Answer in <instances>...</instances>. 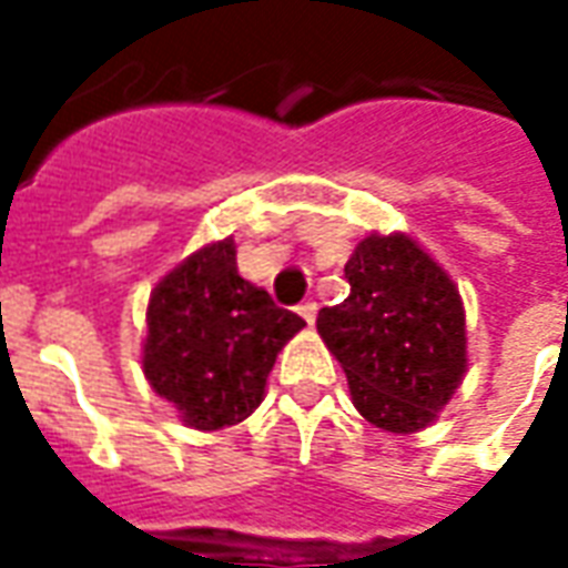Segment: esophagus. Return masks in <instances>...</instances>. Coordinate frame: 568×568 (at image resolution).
I'll return each instance as SVG.
<instances>
[{"label": "esophagus", "mask_w": 568, "mask_h": 568, "mask_svg": "<svg viewBox=\"0 0 568 568\" xmlns=\"http://www.w3.org/2000/svg\"><path fill=\"white\" fill-rule=\"evenodd\" d=\"M297 313H301V316H304V320L313 325V322H316V313H320V307H316V301H304V304L297 307Z\"/></svg>", "instance_id": "34e87169"}]
</instances>
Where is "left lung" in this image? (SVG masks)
<instances>
[{
    "mask_svg": "<svg viewBox=\"0 0 568 568\" xmlns=\"http://www.w3.org/2000/svg\"><path fill=\"white\" fill-rule=\"evenodd\" d=\"M349 297L316 316L358 414L386 432L426 428L465 374V313L447 273L410 236H368L344 267Z\"/></svg>",
    "mask_w": 568,
    "mask_h": 568,
    "instance_id": "1",
    "label": "left lung"
}]
</instances>
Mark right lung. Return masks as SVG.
Wrapping results in <instances>:
<instances>
[{
	"mask_svg": "<svg viewBox=\"0 0 568 568\" xmlns=\"http://www.w3.org/2000/svg\"><path fill=\"white\" fill-rule=\"evenodd\" d=\"M304 320L236 273L234 240L200 248L149 301L145 377L187 426L224 428L261 405L285 341Z\"/></svg>",
	"mask_w": 568,
	"mask_h": 568,
	"instance_id": "add662e5",
	"label": "right lung"
}]
</instances>
